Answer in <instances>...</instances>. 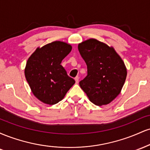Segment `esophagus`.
Listing matches in <instances>:
<instances>
[{
    "instance_id": "esophagus-1",
    "label": "esophagus",
    "mask_w": 150,
    "mask_h": 150,
    "mask_svg": "<svg viewBox=\"0 0 150 150\" xmlns=\"http://www.w3.org/2000/svg\"><path fill=\"white\" fill-rule=\"evenodd\" d=\"M75 82H76L77 84L78 83V82H79V77H78V76L75 77Z\"/></svg>"
}]
</instances>
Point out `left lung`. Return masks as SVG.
I'll use <instances>...</instances> for the list:
<instances>
[{"label":"left lung","mask_w":150,"mask_h":150,"mask_svg":"<svg viewBox=\"0 0 150 150\" xmlns=\"http://www.w3.org/2000/svg\"><path fill=\"white\" fill-rule=\"evenodd\" d=\"M87 66V75L79 84L93 104H109L120 94L127 70L123 60L113 48L90 39L78 45Z\"/></svg>","instance_id":"left-lung-1"}]
</instances>
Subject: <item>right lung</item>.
I'll use <instances>...</instances> for the list:
<instances>
[{"mask_svg": "<svg viewBox=\"0 0 150 150\" xmlns=\"http://www.w3.org/2000/svg\"><path fill=\"white\" fill-rule=\"evenodd\" d=\"M69 44L53 42L36 50L26 64L25 75L34 95L53 105L61 101L75 81L61 65L71 51Z\"/></svg>", "mask_w": 150, "mask_h": 150, "instance_id": "add662e5", "label": "right lung"}]
</instances>
